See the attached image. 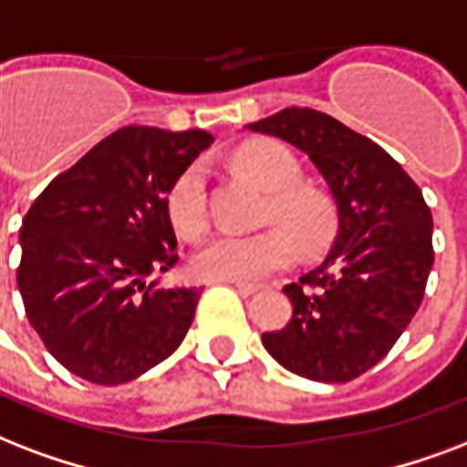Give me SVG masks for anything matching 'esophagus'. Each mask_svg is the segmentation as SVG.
<instances>
[{
	"label": "esophagus",
	"instance_id": "esophagus-1",
	"mask_svg": "<svg viewBox=\"0 0 467 467\" xmlns=\"http://www.w3.org/2000/svg\"><path fill=\"white\" fill-rule=\"evenodd\" d=\"M236 285V290L241 292V295H255V292L260 290V285L255 283H234Z\"/></svg>",
	"mask_w": 467,
	"mask_h": 467
}]
</instances>
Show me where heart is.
I'll list each match as a JSON object with an SVG mask.
<instances>
[{
	"mask_svg": "<svg viewBox=\"0 0 467 467\" xmlns=\"http://www.w3.org/2000/svg\"><path fill=\"white\" fill-rule=\"evenodd\" d=\"M236 162L244 172L277 192L270 204V219H283L306 248H317L331 234V214L327 204L309 192H297V158L280 143H251L238 150ZM168 214L177 234L200 236L207 229L204 202V170L190 165L177 177L168 194ZM292 230V231H293ZM291 231V232H292ZM285 226H270L258 234L222 231L192 255V273L204 280L253 283L290 267L297 258V241Z\"/></svg>",
	"mask_w": 467,
	"mask_h": 467,
	"instance_id": "heart-1",
	"label": "heart"
}]
</instances>
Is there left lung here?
Instances as JSON below:
<instances>
[{
	"label": "left lung",
	"mask_w": 467,
	"mask_h": 467,
	"mask_svg": "<svg viewBox=\"0 0 467 467\" xmlns=\"http://www.w3.org/2000/svg\"><path fill=\"white\" fill-rule=\"evenodd\" d=\"M245 129L309 155L338 212L334 248L285 285L292 319L263 346L306 380H353L388 356L424 299L433 265L424 194L388 150L317 109L290 107Z\"/></svg>",
	"instance_id": "left-lung-1"
}]
</instances>
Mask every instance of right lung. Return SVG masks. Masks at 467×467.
Instances as JSON below:
<instances>
[{"label": "right lung", "mask_w": 467, "mask_h": 467, "mask_svg": "<svg viewBox=\"0 0 467 467\" xmlns=\"http://www.w3.org/2000/svg\"><path fill=\"white\" fill-rule=\"evenodd\" d=\"M212 133L126 126L38 194L21 223V299L50 356L95 385H121L182 343L197 287H158L175 265L168 194Z\"/></svg>", "instance_id": "1"}]
</instances>
